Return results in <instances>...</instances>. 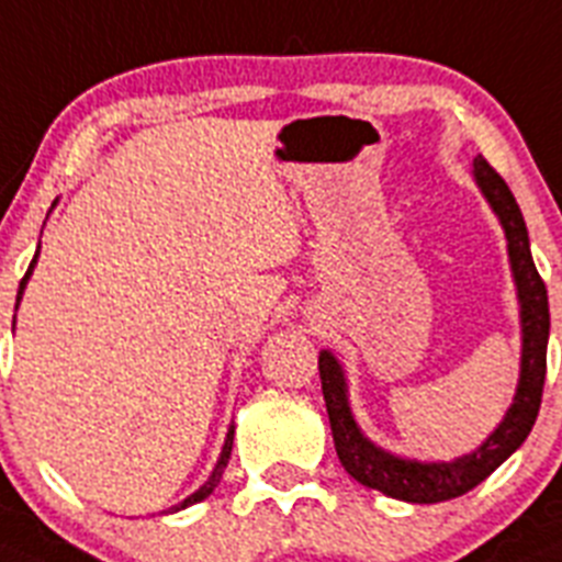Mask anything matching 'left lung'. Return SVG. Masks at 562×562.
Segmentation results:
<instances>
[{"label":"left lung","instance_id":"left-lung-1","mask_svg":"<svg viewBox=\"0 0 562 562\" xmlns=\"http://www.w3.org/2000/svg\"><path fill=\"white\" fill-rule=\"evenodd\" d=\"M472 180L495 212L504 228L506 254H509L512 280H515L517 305H520V375H517L515 398L506 416L475 450L452 461H418L384 450L364 436L356 422L348 396V375L330 350H319L322 396L328 407L330 432H334L336 456L350 477L368 490H379L387 497L407 504H441L458 495H467L481 481L506 461L535 427L546 382V345H549V296L531 260L529 232L515 203V194L504 178L486 164L481 155L472 160Z\"/></svg>","mask_w":562,"mask_h":562}]
</instances>
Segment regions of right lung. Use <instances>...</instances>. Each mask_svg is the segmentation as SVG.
<instances>
[{"label": "right lung", "instance_id": "add662e5", "mask_svg": "<svg viewBox=\"0 0 562 562\" xmlns=\"http://www.w3.org/2000/svg\"><path fill=\"white\" fill-rule=\"evenodd\" d=\"M36 260H38V251L33 254V262H31V268H27V274H24V280L19 282L16 308H19V302H22V294H24V288H27V280H31L33 268H36ZM232 443H234V424H228V432H226V441H223L221 458H217V463H214V470H212V475L206 477V484L200 486V490H194L192 495H189V497H183V501H180V504H175L172 509H169V512H180V509H187V506H192V504H200V501H203V497H209V495H212V492H214V486L221 484L223 470H226L228 458H232Z\"/></svg>", "mask_w": 562, "mask_h": 562}]
</instances>
